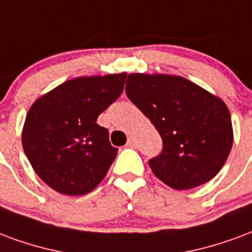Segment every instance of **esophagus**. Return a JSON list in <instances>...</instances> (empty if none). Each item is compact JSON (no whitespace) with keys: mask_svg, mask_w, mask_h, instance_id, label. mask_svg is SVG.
Wrapping results in <instances>:
<instances>
[{"mask_svg":"<svg viewBox=\"0 0 252 252\" xmlns=\"http://www.w3.org/2000/svg\"><path fill=\"white\" fill-rule=\"evenodd\" d=\"M126 145H128V147H132V148H133V147H136L135 139H133V137H129V139H128V143H126Z\"/></svg>","mask_w":252,"mask_h":252,"instance_id":"esophagus-1","label":"esophagus"}]
</instances>
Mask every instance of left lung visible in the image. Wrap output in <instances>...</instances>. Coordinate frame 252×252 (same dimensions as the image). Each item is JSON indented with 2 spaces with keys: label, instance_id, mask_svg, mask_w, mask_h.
Instances as JSON below:
<instances>
[{
  "label": "left lung",
  "instance_id": "8db88e82",
  "mask_svg": "<svg viewBox=\"0 0 252 252\" xmlns=\"http://www.w3.org/2000/svg\"><path fill=\"white\" fill-rule=\"evenodd\" d=\"M126 93L161 136V154L148 161L156 178L189 189L220 171L234 140L230 111L220 98L169 74H128Z\"/></svg>",
  "mask_w": 252,
  "mask_h": 252
}]
</instances>
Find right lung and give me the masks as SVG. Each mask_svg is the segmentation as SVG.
<instances>
[{
	"label": "right lung",
	"mask_w": 252,
	"mask_h": 252,
	"mask_svg": "<svg viewBox=\"0 0 252 252\" xmlns=\"http://www.w3.org/2000/svg\"><path fill=\"white\" fill-rule=\"evenodd\" d=\"M126 73L77 77L40 97L28 112L22 147L50 188L79 196L96 188L117 155L107 128L96 123L116 101Z\"/></svg>",
	"instance_id": "add662e5"
}]
</instances>
